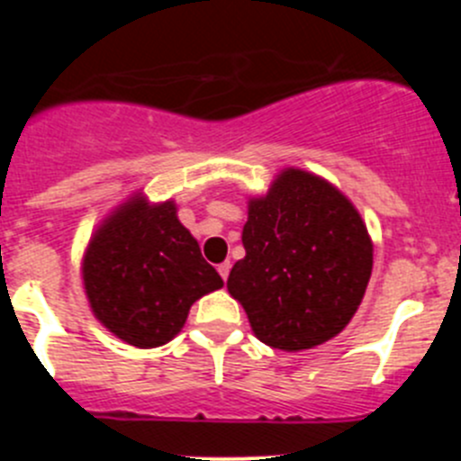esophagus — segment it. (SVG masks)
<instances>
[{"label": "esophagus", "instance_id": "34e87169", "mask_svg": "<svg viewBox=\"0 0 461 461\" xmlns=\"http://www.w3.org/2000/svg\"><path fill=\"white\" fill-rule=\"evenodd\" d=\"M217 270H219V275H221V279L226 281L228 279V272H230V263H228V260H223V263L217 267Z\"/></svg>", "mask_w": 461, "mask_h": 461}]
</instances>
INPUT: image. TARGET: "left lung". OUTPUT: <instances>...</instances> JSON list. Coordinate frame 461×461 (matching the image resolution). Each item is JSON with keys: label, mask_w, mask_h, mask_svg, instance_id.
Instances as JSON below:
<instances>
[{"label": "left lung", "mask_w": 461, "mask_h": 461, "mask_svg": "<svg viewBox=\"0 0 461 461\" xmlns=\"http://www.w3.org/2000/svg\"><path fill=\"white\" fill-rule=\"evenodd\" d=\"M244 256L228 291L263 344L313 348L339 335L372 276V240L356 207L325 180L288 168L249 203Z\"/></svg>", "instance_id": "left-lung-1"}]
</instances>
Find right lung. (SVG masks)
I'll return each instance as SVG.
<instances>
[{
    "label": "right lung",
    "instance_id": "right-lung-1",
    "mask_svg": "<svg viewBox=\"0 0 461 461\" xmlns=\"http://www.w3.org/2000/svg\"><path fill=\"white\" fill-rule=\"evenodd\" d=\"M83 281L94 316L138 348L173 339L191 304L223 286L177 221L173 203L148 205L140 195L96 230L85 254Z\"/></svg>",
    "mask_w": 461,
    "mask_h": 461
}]
</instances>
